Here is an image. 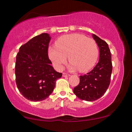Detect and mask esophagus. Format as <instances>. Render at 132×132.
Instances as JSON below:
<instances>
[{
    "label": "esophagus",
    "instance_id": "1",
    "mask_svg": "<svg viewBox=\"0 0 132 132\" xmlns=\"http://www.w3.org/2000/svg\"><path fill=\"white\" fill-rule=\"evenodd\" d=\"M70 76V75L66 73V72H63V77H68V76Z\"/></svg>",
    "mask_w": 132,
    "mask_h": 132
}]
</instances>
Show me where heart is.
Instances as JSON below:
<instances>
[{"label":"heart","instance_id":"heart-1","mask_svg":"<svg viewBox=\"0 0 132 132\" xmlns=\"http://www.w3.org/2000/svg\"><path fill=\"white\" fill-rule=\"evenodd\" d=\"M56 45L48 48V56L57 69H61L67 61L71 70L81 72L90 70L99 57L97 44L93 39L78 33L65 35L58 38Z\"/></svg>","mask_w":132,"mask_h":132}]
</instances>
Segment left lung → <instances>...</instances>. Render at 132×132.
<instances>
[{
    "mask_svg": "<svg viewBox=\"0 0 132 132\" xmlns=\"http://www.w3.org/2000/svg\"><path fill=\"white\" fill-rule=\"evenodd\" d=\"M99 48V63L91 71L80 76V82L73 89L78 97L86 101H94L105 94L110 82L112 64L108 44L92 34Z\"/></svg>",
    "mask_w": 132,
    "mask_h": 132,
    "instance_id": "8db88e82",
    "label": "left lung"
}]
</instances>
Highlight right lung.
<instances>
[{
    "mask_svg": "<svg viewBox=\"0 0 132 132\" xmlns=\"http://www.w3.org/2000/svg\"><path fill=\"white\" fill-rule=\"evenodd\" d=\"M51 37L42 33L22 45L16 57L15 78L19 90L34 102L46 99L53 91L56 81L61 78L51 66L48 50Z\"/></svg>",
    "mask_w": 132,
    "mask_h": 132,
    "instance_id": "right-lung-1",
    "label": "right lung"
}]
</instances>
